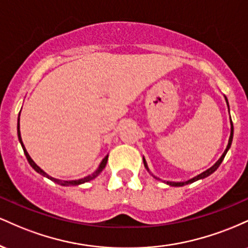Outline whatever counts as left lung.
Masks as SVG:
<instances>
[{
	"instance_id": "left-lung-1",
	"label": "left lung",
	"mask_w": 248,
	"mask_h": 248,
	"mask_svg": "<svg viewBox=\"0 0 248 248\" xmlns=\"http://www.w3.org/2000/svg\"><path fill=\"white\" fill-rule=\"evenodd\" d=\"M225 100H226V102H227L226 96H225ZM227 106H229V102H227ZM230 118H231V116H230ZM232 140H233V124H232V120H231V135H230V139H229V144H227L226 149H225V152H224L223 155H221V157L219 158V160L215 163V166H212L211 168H210V169H207L206 171L202 172L201 175L196 176V177L189 179V181H186V182H167V184H169V186H186V184L193 183V182L198 181V179L205 178V177H207V176H209V175H211L212 172H215L216 170L218 169V167L220 166V163H221V162H223L225 155H226V153H227V150H229L230 147H231ZM143 164H144V167H146V169L148 170V171H149V169H148V167H147V162H146V160H144V158H143ZM155 178H157V177H155ZM157 179H160V178H157Z\"/></svg>"
}]
</instances>
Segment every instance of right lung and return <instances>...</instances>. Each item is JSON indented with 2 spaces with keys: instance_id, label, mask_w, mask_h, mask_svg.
I'll return each instance as SVG.
<instances>
[{
  "instance_id": "obj_1",
  "label": "right lung",
  "mask_w": 248,
  "mask_h": 248,
  "mask_svg": "<svg viewBox=\"0 0 248 248\" xmlns=\"http://www.w3.org/2000/svg\"><path fill=\"white\" fill-rule=\"evenodd\" d=\"M17 134H18V140H19V142H21L22 148H23V152H24V154H25V156H27V160H28V162H29V163H30V166L32 167L33 169H35L37 172H39V173H41V175L45 176V177H47L49 179H51V181H53V182H55V183H57V184H61V186H79V184H82V183H85V182H88V181H91V179L95 178L96 176H98L99 173H100V172L102 171V170H104V168L106 167V163H107V160H108V155L106 156V157L104 158V160L101 161L100 166H99L98 169H96L95 171L92 173V175L87 176V177L81 178V179H77V181H61V179H56V178L51 177V176L47 175L46 172L43 171V170L41 169V168H39L38 166H37V164L35 163V162L32 161V158L30 157L29 154H28L27 149H25V147H24V144H23V142H22L21 132H19V116H18V124H17Z\"/></svg>"
}]
</instances>
